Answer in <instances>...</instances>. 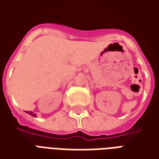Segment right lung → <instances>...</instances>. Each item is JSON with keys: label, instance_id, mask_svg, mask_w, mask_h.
<instances>
[{"label": "right lung", "instance_id": "1", "mask_svg": "<svg viewBox=\"0 0 159 159\" xmlns=\"http://www.w3.org/2000/svg\"><path fill=\"white\" fill-rule=\"evenodd\" d=\"M26 112H27V113H29L30 115H31V116H33V117H36V114L32 113L31 111H30V112H28V111H26Z\"/></svg>", "mask_w": 159, "mask_h": 159}]
</instances>
